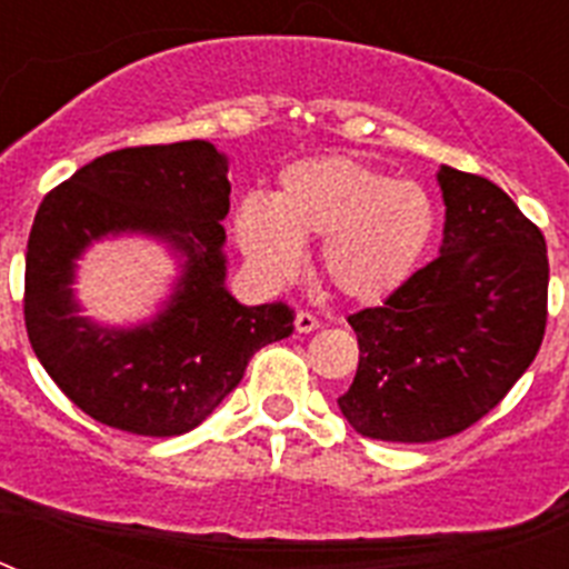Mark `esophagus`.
<instances>
[{"mask_svg": "<svg viewBox=\"0 0 569 569\" xmlns=\"http://www.w3.org/2000/svg\"><path fill=\"white\" fill-rule=\"evenodd\" d=\"M296 333H313V330H319V319H316L313 313H308V310H301V313H296Z\"/></svg>", "mask_w": 569, "mask_h": 569, "instance_id": "obj_1", "label": "esophagus"}]
</instances>
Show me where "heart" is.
Returning <instances> with one entry per match:
<instances>
[{"mask_svg": "<svg viewBox=\"0 0 569 569\" xmlns=\"http://www.w3.org/2000/svg\"><path fill=\"white\" fill-rule=\"evenodd\" d=\"M433 228V202L421 184L396 182L353 156L288 164L273 199L248 193L233 210L236 241L261 276H296L305 264V241L321 239V270L356 301H379L399 290Z\"/></svg>", "mask_w": 569, "mask_h": 569, "instance_id": "heart-1", "label": "heart"}]
</instances>
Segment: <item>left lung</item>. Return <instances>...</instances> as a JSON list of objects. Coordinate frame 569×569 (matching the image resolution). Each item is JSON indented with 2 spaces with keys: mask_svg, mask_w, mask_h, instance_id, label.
<instances>
[{
  "mask_svg": "<svg viewBox=\"0 0 569 569\" xmlns=\"http://www.w3.org/2000/svg\"><path fill=\"white\" fill-rule=\"evenodd\" d=\"M445 233L381 308L350 316L359 370L339 410L356 433L425 445L490 413L539 353L547 325L545 236L481 176L441 164Z\"/></svg>",
  "mask_w": 569,
  "mask_h": 569,
  "instance_id": "8db88e82",
  "label": "left lung"
}]
</instances>
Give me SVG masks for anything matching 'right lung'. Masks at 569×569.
<instances>
[{
  "label": "right lung",
  "instance_id": "obj_1",
  "mask_svg": "<svg viewBox=\"0 0 569 569\" xmlns=\"http://www.w3.org/2000/svg\"><path fill=\"white\" fill-rule=\"evenodd\" d=\"M228 156L204 139L104 153L44 196L24 253V325L37 359L79 410L136 436H182L244 376L250 356L293 333L281 301L241 305L228 290ZM142 234L180 264L148 322L81 316L78 261L108 238Z\"/></svg>",
  "mask_w": 569,
  "mask_h": 569
}]
</instances>
